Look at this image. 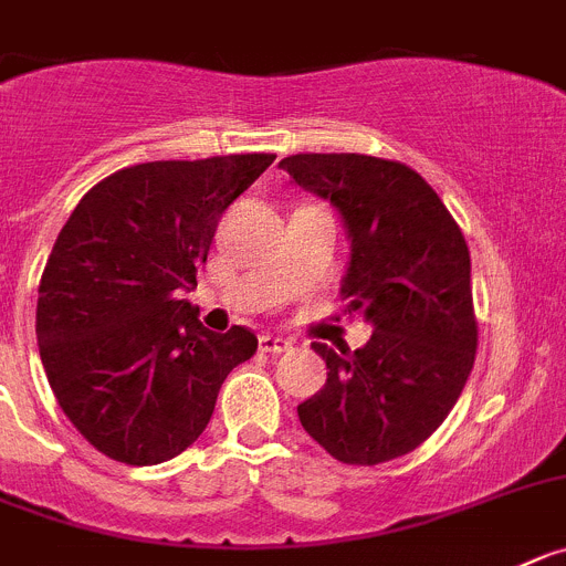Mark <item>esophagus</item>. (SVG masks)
<instances>
[{
	"instance_id": "34e87169",
	"label": "esophagus",
	"mask_w": 566,
	"mask_h": 566,
	"mask_svg": "<svg viewBox=\"0 0 566 566\" xmlns=\"http://www.w3.org/2000/svg\"><path fill=\"white\" fill-rule=\"evenodd\" d=\"M261 350L263 354H289V350H294V345L289 339H283V336H261Z\"/></svg>"
}]
</instances>
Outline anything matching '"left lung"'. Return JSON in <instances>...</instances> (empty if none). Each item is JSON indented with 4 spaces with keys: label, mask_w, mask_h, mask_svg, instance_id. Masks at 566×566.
<instances>
[{
    "label": "left lung",
    "mask_w": 566,
    "mask_h": 566,
    "mask_svg": "<svg viewBox=\"0 0 566 566\" xmlns=\"http://www.w3.org/2000/svg\"><path fill=\"white\" fill-rule=\"evenodd\" d=\"M280 168L342 212L354 247L345 311L373 325L359 350L311 345L328 378L297 407L300 423L339 463L403 458L446 421L474 367L469 243L432 185L396 159L294 154Z\"/></svg>",
    "instance_id": "8db88e82"
}]
</instances>
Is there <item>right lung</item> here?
Returning a JSON list of instances; mask_svg holds the SVG:
<instances>
[{"label":"right lung","mask_w":566,"mask_h":566,"mask_svg":"<svg viewBox=\"0 0 566 566\" xmlns=\"http://www.w3.org/2000/svg\"><path fill=\"white\" fill-rule=\"evenodd\" d=\"M274 154L123 168L77 201L39 283L41 365L72 427L126 465L176 458L205 432L224 378L252 359L243 325L212 334L196 286L227 207Z\"/></svg>","instance_id":"1"}]
</instances>
